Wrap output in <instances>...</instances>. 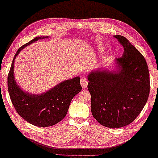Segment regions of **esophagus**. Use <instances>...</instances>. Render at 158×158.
I'll return each instance as SVG.
<instances>
[{
    "label": "esophagus",
    "instance_id": "1",
    "mask_svg": "<svg viewBox=\"0 0 158 158\" xmlns=\"http://www.w3.org/2000/svg\"><path fill=\"white\" fill-rule=\"evenodd\" d=\"M80 83H81V87L83 89H86L87 86H88V81L86 79H85L83 77V78L81 79V81H80Z\"/></svg>",
    "mask_w": 158,
    "mask_h": 158
}]
</instances>
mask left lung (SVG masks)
I'll return each instance as SVG.
<instances>
[{
  "label": "left lung",
  "instance_id": "1",
  "mask_svg": "<svg viewBox=\"0 0 158 158\" xmlns=\"http://www.w3.org/2000/svg\"><path fill=\"white\" fill-rule=\"evenodd\" d=\"M114 38L124 48L113 69L97 68L88 75L91 112L104 127L118 128L133 122L147 103L150 80L147 62L124 36Z\"/></svg>",
  "mask_w": 158,
  "mask_h": 158
}]
</instances>
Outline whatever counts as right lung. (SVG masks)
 Returning a JSON list of instances; mask_svg holds the SVG:
<instances>
[{
  "instance_id": "add662e5",
  "label": "right lung",
  "mask_w": 158,
  "mask_h": 158,
  "mask_svg": "<svg viewBox=\"0 0 158 158\" xmlns=\"http://www.w3.org/2000/svg\"><path fill=\"white\" fill-rule=\"evenodd\" d=\"M49 36L35 37L16 52L7 78L8 91L11 101L19 114L30 124L39 127L55 125L64 118L73 97L81 91L80 77H76L60 82L44 93L31 94L16 84L14 77V61L24 48L40 39Z\"/></svg>"
}]
</instances>
